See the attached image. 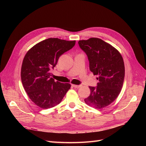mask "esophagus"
<instances>
[{
  "label": "esophagus",
  "instance_id": "34e87169",
  "mask_svg": "<svg viewBox=\"0 0 146 146\" xmlns=\"http://www.w3.org/2000/svg\"><path fill=\"white\" fill-rule=\"evenodd\" d=\"M72 86H73L74 88H79L80 87H81L82 86V85H72Z\"/></svg>",
  "mask_w": 146,
  "mask_h": 146
}]
</instances>
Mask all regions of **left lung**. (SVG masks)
<instances>
[{
  "label": "left lung",
  "instance_id": "1",
  "mask_svg": "<svg viewBox=\"0 0 146 146\" xmlns=\"http://www.w3.org/2000/svg\"><path fill=\"white\" fill-rule=\"evenodd\" d=\"M78 43L88 56L90 70L99 76L97 86H90V95L84 100L102 109L111 104L121 91L125 76L123 58L117 49L101 39L91 38Z\"/></svg>",
  "mask_w": 146,
  "mask_h": 146
}]
</instances>
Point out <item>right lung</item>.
Wrapping results in <instances>:
<instances>
[{
  "mask_svg": "<svg viewBox=\"0 0 146 146\" xmlns=\"http://www.w3.org/2000/svg\"><path fill=\"white\" fill-rule=\"evenodd\" d=\"M76 44V41L48 38L27 52L21 68V80L30 99L38 107L50 108L59 104L70 89L69 83L55 82L50 70L60 56Z\"/></svg>",
  "mask_w": 146,
  "mask_h": 146,
  "instance_id": "obj_1",
  "label": "right lung"
}]
</instances>
